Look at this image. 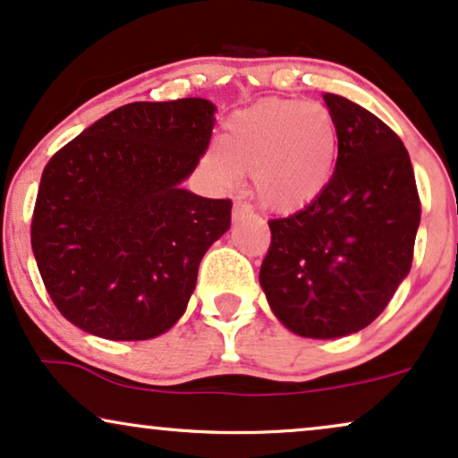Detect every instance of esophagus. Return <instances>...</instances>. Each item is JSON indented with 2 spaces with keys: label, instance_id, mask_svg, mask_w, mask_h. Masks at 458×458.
Returning <instances> with one entry per match:
<instances>
[{
  "label": "esophagus",
  "instance_id": "34e87169",
  "mask_svg": "<svg viewBox=\"0 0 458 458\" xmlns=\"http://www.w3.org/2000/svg\"><path fill=\"white\" fill-rule=\"evenodd\" d=\"M253 216V211H251V207L247 205V202H234V209H233V219L234 222H241V219H245V217H251Z\"/></svg>",
  "mask_w": 458,
  "mask_h": 458
}]
</instances>
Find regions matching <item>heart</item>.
Wrapping results in <instances>:
<instances>
[{"label":"heart","instance_id":"obj_1","mask_svg":"<svg viewBox=\"0 0 458 458\" xmlns=\"http://www.w3.org/2000/svg\"><path fill=\"white\" fill-rule=\"evenodd\" d=\"M335 154L338 131L326 106L262 101L225 120L222 149H211L209 162L222 183L251 175L259 205L292 213L323 192Z\"/></svg>","mask_w":458,"mask_h":458}]
</instances>
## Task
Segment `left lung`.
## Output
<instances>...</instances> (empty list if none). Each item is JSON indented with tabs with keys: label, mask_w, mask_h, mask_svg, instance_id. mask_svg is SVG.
Instances as JSON below:
<instances>
[{
	"label": "left lung",
	"mask_w": 458,
	"mask_h": 458,
	"mask_svg": "<svg viewBox=\"0 0 458 458\" xmlns=\"http://www.w3.org/2000/svg\"><path fill=\"white\" fill-rule=\"evenodd\" d=\"M323 101L338 131L334 175L304 209L270 219L259 268L272 312L304 338L368 327L406 279L420 224L402 139L344 97L326 92Z\"/></svg>",
	"instance_id": "left-lung-1"
}]
</instances>
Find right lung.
Returning a JSON list of instances; mask_svg holds the SVG:
<instances>
[{
	"mask_svg": "<svg viewBox=\"0 0 458 458\" xmlns=\"http://www.w3.org/2000/svg\"><path fill=\"white\" fill-rule=\"evenodd\" d=\"M207 99L123 106L44 166L31 247L67 321L107 340H148L175 326L205 251L230 228V199L179 183L213 132Z\"/></svg>",
	"mask_w": 458,
	"mask_h": 458,
	"instance_id": "right-lung-1",
	"label": "right lung"
}]
</instances>
